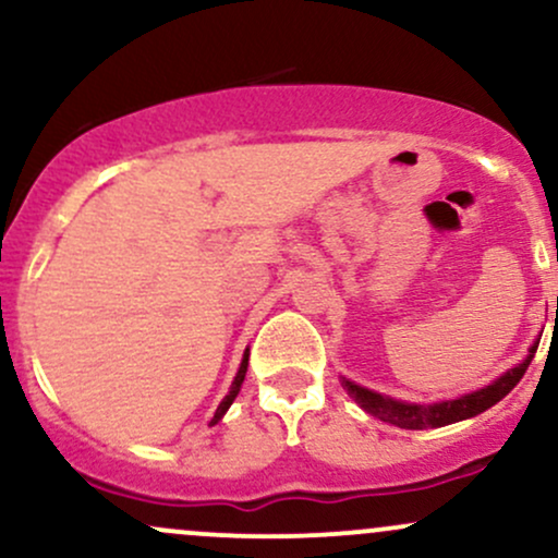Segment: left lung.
Listing matches in <instances>:
<instances>
[{
	"label": "left lung",
	"mask_w": 558,
	"mask_h": 558,
	"mask_svg": "<svg viewBox=\"0 0 558 558\" xmlns=\"http://www.w3.org/2000/svg\"><path fill=\"white\" fill-rule=\"evenodd\" d=\"M537 343H541V338L530 345L527 356H524L520 364L506 369L501 377H496V380L488 383L485 388H477L472 390V393L457 396V399H448V401L409 403V401L390 399V396L377 393V390L356 386V383H351L349 377H341V383L343 388L349 390L351 399L360 403L364 412L373 414V417H377L380 422L403 427V430H427V427H444V425H453V422L477 417V414H483L485 409H490L493 403L501 401L504 396L522 380L524 369H527L530 362H533Z\"/></svg>",
	"instance_id": "left-lung-1"
}]
</instances>
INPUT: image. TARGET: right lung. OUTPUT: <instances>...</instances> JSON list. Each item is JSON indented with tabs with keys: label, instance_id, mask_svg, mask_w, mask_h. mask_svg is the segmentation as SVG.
Wrapping results in <instances>:
<instances>
[{
	"label": "right lung",
	"instance_id": "obj_1",
	"mask_svg": "<svg viewBox=\"0 0 558 558\" xmlns=\"http://www.w3.org/2000/svg\"><path fill=\"white\" fill-rule=\"evenodd\" d=\"M246 367H248V349H246V354H243V360H241V367H239V373H235L233 383H230V390H228V396H226V399L220 401V407H217V412H215L213 422H220V420H222V414H226L228 409H230V403L235 401V396H239V390H241V383H243V377H246Z\"/></svg>",
	"mask_w": 558,
	"mask_h": 558
}]
</instances>
